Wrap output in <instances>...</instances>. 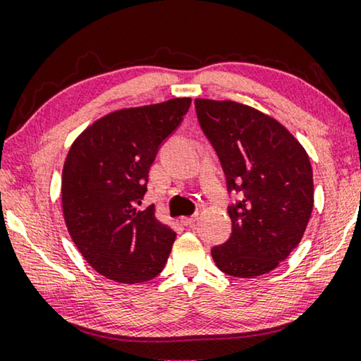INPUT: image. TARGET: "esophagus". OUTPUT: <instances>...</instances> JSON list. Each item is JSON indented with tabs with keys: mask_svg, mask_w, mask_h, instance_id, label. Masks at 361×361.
Segmentation results:
<instances>
[{
	"mask_svg": "<svg viewBox=\"0 0 361 361\" xmlns=\"http://www.w3.org/2000/svg\"><path fill=\"white\" fill-rule=\"evenodd\" d=\"M180 224H182V225H185V226L194 225V224H195V215H192V216H182V219H180Z\"/></svg>",
	"mask_w": 361,
	"mask_h": 361,
	"instance_id": "obj_1",
	"label": "esophagus"
}]
</instances>
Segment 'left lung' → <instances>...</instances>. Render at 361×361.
<instances>
[{
	"instance_id": "8db88e82",
	"label": "left lung",
	"mask_w": 361,
	"mask_h": 361,
	"mask_svg": "<svg viewBox=\"0 0 361 361\" xmlns=\"http://www.w3.org/2000/svg\"><path fill=\"white\" fill-rule=\"evenodd\" d=\"M202 131L224 167L231 235L212 248L220 271L256 278L278 268L300 243L314 207L312 166L302 145L274 118L248 105L197 98Z\"/></svg>"
}]
</instances>
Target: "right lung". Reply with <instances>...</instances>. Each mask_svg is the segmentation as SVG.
Segmentation results:
<instances>
[{"label":"right lung","instance_id":"obj_1","mask_svg":"<svg viewBox=\"0 0 361 361\" xmlns=\"http://www.w3.org/2000/svg\"><path fill=\"white\" fill-rule=\"evenodd\" d=\"M190 98L108 113L73 141L62 171L63 219L73 243L97 273L116 283L156 278L176 240L137 209L147 174L166 137L189 111Z\"/></svg>","mask_w":361,"mask_h":361}]
</instances>
